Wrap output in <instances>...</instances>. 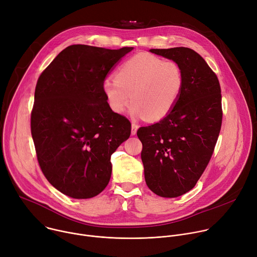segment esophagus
Returning <instances> with one entry per match:
<instances>
[{
  "label": "esophagus",
  "mask_w": 257,
  "mask_h": 257,
  "mask_svg": "<svg viewBox=\"0 0 257 257\" xmlns=\"http://www.w3.org/2000/svg\"><path fill=\"white\" fill-rule=\"evenodd\" d=\"M138 128H139V126H138L137 124L132 123V125H131V134H132V135H135Z\"/></svg>",
  "instance_id": "1"
}]
</instances>
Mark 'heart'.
<instances>
[{"instance_id":"1","label":"heart","mask_w":257,"mask_h":257,"mask_svg":"<svg viewBox=\"0 0 257 257\" xmlns=\"http://www.w3.org/2000/svg\"><path fill=\"white\" fill-rule=\"evenodd\" d=\"M183 87L184 75L176 62L144 53L125 61L115 79L108 78L102 85L112 111L123 113L132 99L131 115L150 121H160L172 112Z\"/></svg>"}]
</instances>
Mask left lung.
Segmentation results:
<instances>
[{
  "label": "left lung",
  "mask_w": 257,
  "mask_h": 257,
  "mask_svg": "<svg viewBox=\"0 0 257 257\" xmlns=\"http://www.w3.org/2000/svg\"><path fill=\"white\" fill-rule=\"evenodd\" d=\"M150 52L176 62L184 75L172 112L137 131L146 185L159 196L178 197L196 185L214 151L223 119L221 86L204 59L189 48Z\"/></svg>",
  "instance_id": "1"
}]
</instances>
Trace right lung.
Segmentation results:
<instances>
[{"instance_id": "1", "label": "right lung", "mask_w": 257, "mask_h": 257, "mask_svg": "<svg viewBox=\"0 0 257 257\" xmlns=\"http://www.w3.org/2000/svg\"><path fill=\"white\" fill-rule=\"evenodd\" d=\"M133 48L73 45L43 71L35 86L31 135L40 167L63 194H99L112 174L111 156L131 133L129 120L109 107L103 82Z\"/></svg>"}]
</instances>
